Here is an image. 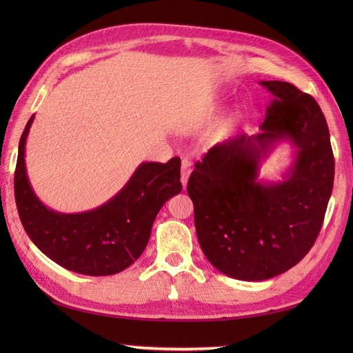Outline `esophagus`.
<instances>
[{"mask_svg": "<svg viewBox=\"0 0 353 353\" xmlns=\"http://www.w3.org/2000/svg\"><path fill=\"white\" fill-rule=\"evenodd\" d=\"M182 174H181V182L183 185V188L186 186V182H188L190 172H191V162L188 159H182Z\"/></svg>", "mask_w": 353, "mask_h": 353, "instance_id": "1", "label": "esophagus"}]
</instances>
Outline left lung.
Wrapping results in <instances>:
<instances>
[{
  "instance_id": "8db88e82",
  "label": "left lung",
  "mask_w": 353,
  "mask_h": 353,
  "mask_svg": "<svg viewBox=\"0 0 353 353\" xmlns=\"http://www.w3.org/2000/svg\"><path fill=\"white\" fill-rule=\"evenodd\" d=\"M273 94L261 133L214 145L188 181L194 223L211 264L239 281H265L299 264L325 220L334 186V153L317 101L287 81H261ZM298 150L288 179L262 185L259 163L274 142Z\"/></svg>"
}]
</instances>
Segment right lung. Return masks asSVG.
<instances>
[{
	"instance_id": "1",
	"label": "right lung",
	"mask_w": 353,
	"mask_h": 353,
	"mask_svg": "<svg viewBox=\"0 0 353 353\" xmlns=\"http://www.w3.org/2000/svg\"><path fill=\"white\" fill-rule=\"evenodd\" d=\"M28 119L19 139L14 199L22 226L34 245L56 264L88 276L123 272L137 261L150 239L157 212L181 192V159L144 162L108 203L81 214H59L42 205L26 171Z\"/></svg>"
}]
</instances>
